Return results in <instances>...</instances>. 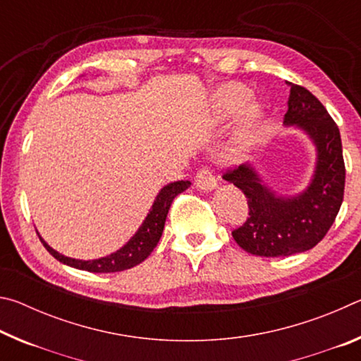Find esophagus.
Returning <instances> with one entry per match:
<instances>
[{"label":"esophagus","instance_id":"obj_1","mask_svg":"<svg viewBox=\"0 0 361 361\" xmlns=\"http://www.w3.org/2000/svg\"><path fill=\"white\" fill-rule=\"evenodd\" d=\"M195 186H197V189H200V191H204V192H209V191H212V189L216 188L215 176H213V173L209 169L199 170L197 176H195Z\"/></svg>","mask_w":361,"mask_h":361}]
</instances>
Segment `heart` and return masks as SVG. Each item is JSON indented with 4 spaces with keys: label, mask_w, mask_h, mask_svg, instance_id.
Instances as JSON below:
<instances>
[{
    "label": "heart",
    "mask_w": 361,
    "mask_h": 361,
    "mask_svg": "<svg viewBox=\"0 0 361 361\" xmlns=\"http://www.w3.org/2000/svg\"><path fill=\"white\" fill-rule=\"evenodd\" d=\"M235 114L231 130L218 149L219 161L226 166L242 162L255 143L256 133L264 118L262 103L252 99V90L245 85L229 82L218 87L210 97L209 119L218 124Z\"/></svg>",
    "instance_id": "obj_1"
}]
</instances>
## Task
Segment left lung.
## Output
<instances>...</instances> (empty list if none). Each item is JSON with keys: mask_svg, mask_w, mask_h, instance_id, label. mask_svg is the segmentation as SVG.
I'll use <instances>...</instances> for the list:
<instances>
[{"mask_svg": "<svg viewBox=\"0 0 361 361\" xmlns=\"http://www.w3.org/2000/svg\"><path fill=\"white\" fill-rule=\"evenodd\" d=\"M285 127L304 132L315 148V167L309 185L298 194H282L269 186L253 164L224 173L248 199L247 223L232 237L247 253L266 258L291 256L314 248L334 223L344 199L345 167L341 133L315 95L290 84Z\"/></svg>", "mask_w": 361, "mask_h": 361, "instance_id": "1", "label": "left lung"}]
</instances>
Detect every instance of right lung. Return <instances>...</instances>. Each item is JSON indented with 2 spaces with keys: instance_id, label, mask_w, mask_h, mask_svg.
<instances>
[{
  "instance_id": "right-lung-1",
  "label": "right lung",
  "mask_w": 361,
  "mask_h": 361,
  "mask_svg": "<svg viewBox=\"0 0 361 361\" xmlns=\"http://www.w3.org/2000/svg\"><path fill=\"white\" fill-rule=\"evenodd\" d=\"M189 186H191V183L183 181V180L169 183V185L164 186L156 195L154 202H152V207L149 209L148 215H146V218L143 219L142 226H140L135 234L130 237V240L127 242L124 247L116 250L114 253L103 256V258L87 259V261L70 258V256H65L62 253H59L57 250H54L44 239H42L38 232L39 240L54 258L70 267L81 269V271L94 272V274L126 271V269H130L133 266L140 264V262H143L151 255L152 250L156 248L159 239H161L162 235L164 224H166L170 205H172L176 195L183 191H186Z\"/></svg>"
}]
</instances>
